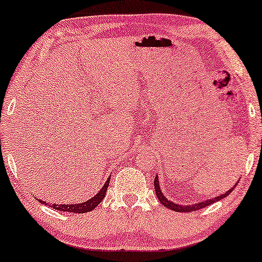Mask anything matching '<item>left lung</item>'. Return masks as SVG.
I'll use <instances>...</instances> for the list:
<instances>
[{
  "label": "left lung",
  "instance_id": "1",
  "mask_svg": "<svg viewBox=\"0 0 262 262\" xmlns=\"http://www.w3.org/2000/svg\"><path fill=\"white\" fill-rule=\"evenodd\" d=\"M154 188H156V194L161 204H163L164 206H166V208L173 210V211H179V212H190V211H194V210L206 208V206L211 205L212 203L219 202V200L226 198V196H227L232 192V189H233L232 188L230 190H227L225 194L216 196V198H214V199H209V200H205V202L196 203V204H194V205H180V204H175V203L170 202L169 199L165 198V196L163 195V193H161V189H160V186H159V181H158V176H156V179H154Z\"/></svg>",
  "mask_w": 262,
  "mask_h": 262
}]
</instances>
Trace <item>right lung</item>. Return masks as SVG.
<instances>
[{
    "mask_svg": "<svg viewBox=\"0 0 262 262\" xmlns=\"http://www.w3.org/2000/svg\"><path fill=\"white\" fill-rule=\"evenodd\" d=\"M109 179H111V177H109ZM109 179L106 180V182L104 183V186H103V188L99 190L95 196H92L91 199L87 200L85 203H81V204H50V206L56 210H59V211L75 212V214H83V212L92 211V210L102 202L103 198H104L106 188H108V185H109ZM40 203H42V204H46V202H42V200H40Z\"/></svg>",
    "mask_w": 262,
    "mask_h": 262,
    "instance_id": "1",
    "label": "right lung"
}]
</instances>
